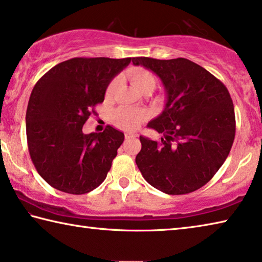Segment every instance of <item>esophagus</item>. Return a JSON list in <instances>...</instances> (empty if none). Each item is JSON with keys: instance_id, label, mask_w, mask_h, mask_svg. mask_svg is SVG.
<instances>
[{"instance_id": "34e87169", "label": "esophagus", "mask_w": 262, "mask_h": 262, "mask_svg": "<svg viewBox=\"0 0 262 262\" xmlns=\"http://www.w3.org/2000/svg\"><path fill=\"white\" fill-rule=\"evenodd\" d=\"M134 137H136L135 134H130V133H127V134H125V139H126V140L134 139Z\"/></svg>"}]
</instances>
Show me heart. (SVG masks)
<instances>
[{
  "label": "heart",
  "mask_w": 262,
  "mask_h": 262,
  "mask_svg": "<svg viewBox=\"0 0 262 262\" xmlns=\"http://www.w3.org/2000/svg\"><path fill=\"white\" fill-rule=\"evenodd\" d=\"M128 77L137 91L143 92H151L155 86H156V76L150 70L137 67L133 68L128 72ZM118 85V79L113 78L108 83L106 88L105 96L106 98H111L114 95L115 89ZM145 119V114L143 111L127 107V106H121V107L113 111L112 120L113 123L118 128L123 130H134L141 125V122Z\"/></svg>",
  "instance_id": "1"
}]
</instances>
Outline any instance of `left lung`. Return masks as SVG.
Listing matches in <instances>:
<instances>
[{
  "label": "left lung",
  "mask_w": 262,
  "mask_h": 262,
  "mask_svg": "<svg viewBox=\"0 0 262 262\" xmlns=\"http://www.w3.org/2000/svg\"><path fill=\"white\" fill-rule=\"evenodd\" d=\"M162 79L167 100L148 123L161 141L140 136L135 158L143 178L163 193L181 195L201 188L215 176L231 150L236 118L227 86L201 66L184 57H133Z\"/></svg>",
  "instance_id": "8db88e82"
}]
</instances>
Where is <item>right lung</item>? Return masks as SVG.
I'll list each match as a JSON object with an SVG mask.
<instances>
[{
	"label": "right lung",
	"mask_w": 262,
	"mask_h": 262,
	"mask_svg": "<svg viewBox=\"0 0 262 262\" xmlns=\"http://www.w3.org/2000/svg\"><path fill=\"white\" fill-rule=\"evenodd\" d=\"M132 57H74L61 62L35 83L26 110V137L32 163L52 187L85 194L105 180L123 133L106 126L84 134L83 125L115 75Z\"/></svg>",
	"instance_id": "1"
}]
</instances>
